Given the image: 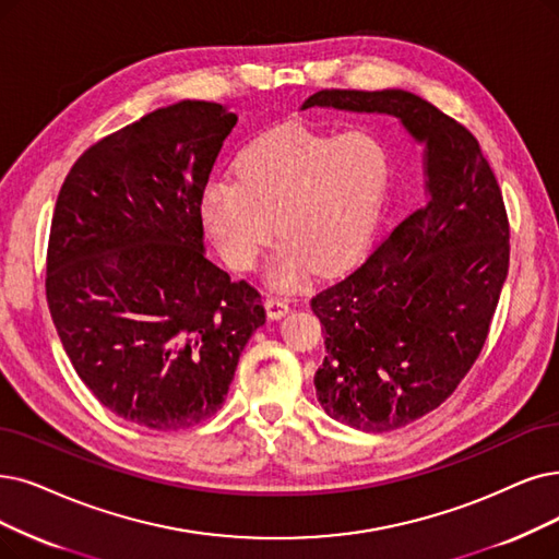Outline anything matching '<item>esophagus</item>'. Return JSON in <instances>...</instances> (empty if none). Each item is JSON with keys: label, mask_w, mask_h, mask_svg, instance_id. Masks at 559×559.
Here are the masks:
<instances>
[{"label": "esophagus", "mask_w": 559, "mask_h": 559, "mask_svg": "<svg viewBox=\"0 0 559 559\" xmlns=\"http://www.w3.org/2000/svg\"><path fill=\"white\" fill-rule=\"evenodd\" d=\"M263 305H265V311H267V319H282L284 314H288V309H292L288 300L277 298V296H267L263 300Z\"/></svg>", "instance_id": "34e87169"}]
</instances>
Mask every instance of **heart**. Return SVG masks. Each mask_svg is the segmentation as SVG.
Returning a JSON list of instances; mask_svg holds the SVG:
<instances>
[{
    "mask_svg": "<svg viewBox=\"0 0 559 559\" xmlns=\"http://www.w3.org/2000/svg\"><path fill=\"white\" fill-rule=\"evenodd\" d=\"M234 178H211L199 215L234 271L250 273L263 250L284 242L271 267L277 288L300 286L311 267L348 265L371 231L390 178L385 144L369 130L337 132L286 123L261 132L234 163Z\"/></svg>",
    "mask_w": 559,
    "mask_h": 559,
    "instance_id": "b5f03b06",
    "label": "heart"
}]
</instances>
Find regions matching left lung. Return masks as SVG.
Instances as JSON below:
<instances>
[{"mask_svg":"<svg viewBox=\"0 0 559 559\" xmlns=\"http://www.w3.org/2000/svg\"><path fill=\"white\" fill-rule=\"evenodd\" d=\"M396 117L424 144L429 202L311 298L325 330L323 411L383 433L431 413L471 371L509 271L496 174L465 126L404 88H323L302 103Z\"/></svg>","mask_w":559,"mask_h":559,"instance_id":"obj_1","label":"left lung"}]
</instances>
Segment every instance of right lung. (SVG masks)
<instances>
[{"label":"right lung","instance_id":"right-lung-1","mask_svg":"<svg viewBox=\"0 0 559 559\" xmlns=\"http://www.w3.org/2000/svg\"><path fill=\"white\" fill-rule=\"evenodd\" d=\"M238 117L160 107L88 146L59 190L46 296L66 355L100 404L153 431L225 404L265 323L261 294L204 257L199 197Z\"/></svg>","mask_w":559,"mask_h":559}]
</instances>
